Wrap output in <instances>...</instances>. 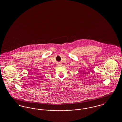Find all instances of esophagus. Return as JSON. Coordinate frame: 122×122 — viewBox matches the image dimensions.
<instances>
[{"instance_id": "1", "label": "esophagus", "mask_w": 122, "mask_h": 122, "mask_svg": "<svg viewBox=\"0 0 122 122\" xmlns=\"http://www.w3.org/2000/svg\"><path fill=\"white\" fill-rule=\"evenodd\" d=\"M58 65L59 66H61V65H62V64H58Z\"/></svg>"}]
</instances>
